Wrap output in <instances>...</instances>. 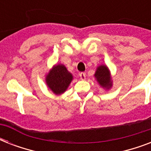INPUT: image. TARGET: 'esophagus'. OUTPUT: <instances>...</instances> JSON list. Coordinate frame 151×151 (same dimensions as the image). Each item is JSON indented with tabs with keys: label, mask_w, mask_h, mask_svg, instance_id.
Segmentation results:
<instances>
[{
	"label": "esophagus",
	"mask_w": 151,
	"mask_h": 151,
	"mask_svg": "<svg viewBox=\"0 0 151 151\" xmlns=\"http://www.w3.org/2000/svg\"><path fill=\"white\" fill-rule=\"evenodd\" d=\"M79 76H80V78H81V80H85V73H80V74H79Z\"/></svg>",
	"instance_id": "esophagus-1"
}]
</instances>
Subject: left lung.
Returning <instances> with one entry per match:
<instances>
[{
    "label": "left lung",
    "mask_w": 151,
    "mask_h": 151,
    "mask_svg": "<svg viewBox=\"0 0 151 151\" xmlns=\"http://www.w3.org/2000/svg\"><path fill=\"white\" fill-rule=\"evenodd\" d=\"M95 78L100 87L105 90L110 89L113 86L112 76L106 65L102 64L96 68L95 72Z\"/></svg>",
    "instance_id": "8db88e82"
}]
</instances>
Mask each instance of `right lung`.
I'll list each match as a JSON object with an SVG mask.
<instances>
[{
  "instance_id": "right-lung-1",
  "label": "right lung",
  "mask_w": 151,
  "mask_h": 151,
  "mask_svg": "<svg viewBox=\"0 0 151 151\" xmlns=\"http://www.w3.org/2000/svg\"><path fill=\"white\" fill-rule=\"evenodd\" d=\"M73 81V74L63 64H55L46 74L45 82L48 88L56 96L63 94Z\"/></svg>"
}]
</instances>
